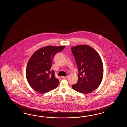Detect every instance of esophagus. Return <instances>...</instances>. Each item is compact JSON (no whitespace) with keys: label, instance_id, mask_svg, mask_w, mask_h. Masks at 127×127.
Segmentation results:
<instances>
[{"label":"esophagus","instance_id":"34e87169","mask_svg":"<svg viewBox=\"0 0 127 127\" xmlns=\"http://www.w3.org/2000/svg\"><path fill=\"white\" fill-rule=\"evenodd\" d=\"M67 76H61V78H63V79H64V78H67Z\"/></svg>","mask_w":127,"mask_h":127}]
</instances>
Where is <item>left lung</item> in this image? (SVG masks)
I'll return each instance as SVG.
<instances>
[{
    "label": "left lung",
    "instance_id": "obj_1",
    "mask_svg": "<svg viewBox=\"0 0 127 127\" xmlns=\"http://www.w3.org/2000/svg\"><path fill=\"white\" fill-rule=\"evenodd\" d=\"M78 70V81L72 85L74 90L90 93L100 85L103 76V65L99 55L92 47L80 45L71 48Z\"/></svg>",
    "mask_w": 127,
    "mask_h": 127
}]
</instances>
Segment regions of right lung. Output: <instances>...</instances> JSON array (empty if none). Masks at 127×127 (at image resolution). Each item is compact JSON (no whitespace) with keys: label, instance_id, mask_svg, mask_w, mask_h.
Returning <instances> with one entry per match:
<instances>
[{"label":"right lung","instance_id":"obj_1","mask_svg":"<svg viewBox=\"0 0 127 127\" xmlns=\"http://www.w3.org/2000/svg\"><path fill=\"white\" fill-rule=\"evenodd\" d=\"M64 46H47L36 51L28 61L26 78L36 91L46 93L58 87L59 80L55 78L54 71H51L52 60L55 54L60 52Z\"/></svg>","mask_w":127,"mask_h":127}]
</instances>
